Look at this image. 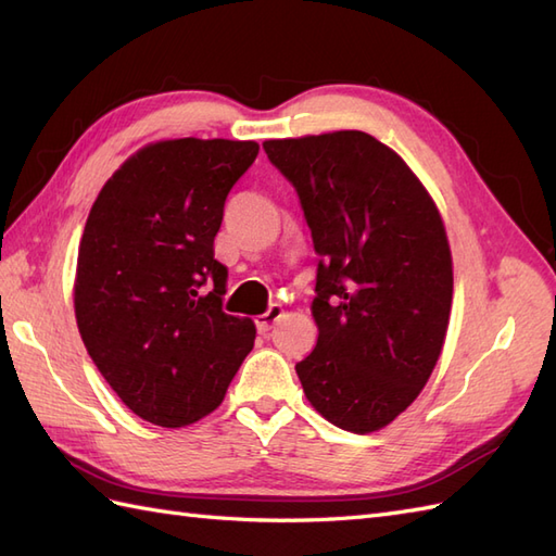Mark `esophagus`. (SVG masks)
<instances>
[{
	"instance_id": "34e87169",
	"label": "esophagus",
	"mask_w": 556,
	"mask_h": 556,
	"mask_svg": "<svg viewBox=\"0 0 556 556\" xmlns=\"http://www.w3.org/2000/svg\"><path fill=\"white\" fill-rule=\"evenodd\" d=\"M280 318H282V306H280V304H274L266 313L257 315V320H254V323H257V329L264 334V332H268V329H271Z\"/></svg>"
}]
</instances>
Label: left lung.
Instances as JSON below:
<instances>
[{
  "label": "left lung",
  "mask_w": 556,
  "mask_h": 556,
  "mask_svg": "<svg viewBox=\"0 0 556 556\" xmlns=\"http://www.w3.org/2000/svg\"><path fill=\"white\" fill-rule=\"evenodd\" d=\"M294 185L320 257L315 349L296 363L329 424L367 434L393 424L438 365L454 262L438 205L393 149L363 130L266 140Z\"/></svg>",
  "instance_id": "1"
}]
</instances>
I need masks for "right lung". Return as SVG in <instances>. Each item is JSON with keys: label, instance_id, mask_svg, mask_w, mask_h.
Instances as JSON below:
<instances>
[{"label": "right lung", "instance_id": "add662e5", "mask_svg": "<svg viewBox=\"0 0 556 556\" xmlns=\"http://www.w3.org/2000/svg\"><path fill=\"white\" fill-rule=\"evenodd\" d=\"M254 140H159L128 156L88 213L74 315L88 355L126 407L161 428L215 412L254 346V323L222 311L215 260L224 201Z\"/></svg>", "mask_w": 556, "mask_h": 556}]
</instances>
